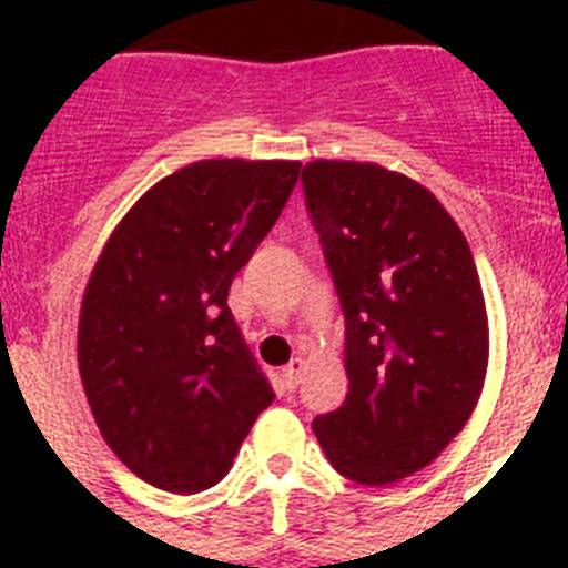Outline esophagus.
I'll use <instances>...</instances> for the list:
<instances>
[{
	"label": "esophagus",
	"instance_id": "34e87169",
	"mask_svg": "<svg viewBox=\"0 0 568 568\" xmlns=\"http://www.w3.org/2000/svg\"><path fill=\"white\" fill-rule=\"evenodd\" d=\"M303 368H306V359H303V356H294L292 363H288V365H285V368H283L285 386H288V388H297V383H301Z\"/></svg>",
	"mask_w": 568,
	"mask_h": 568
}]
</instances>
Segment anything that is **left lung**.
<instances>
[{
  "label": "left lung",
  "instance_id": "obj_1",
  "mask_svg": "<svg viewBox=\"0 0 568 568\" xmlns=\"http://www.w3.org/2000/svg\"><path fill=\"white\" fill-rule=\"evenodd\" d=\"M303 196L345 312V404L312 422L338 475L395 484L466 427L489 359L475 256L445 205L404 173L310 162Z\"/></svg>",
  "mask_w": 568,
  "mask_h": 568
}]
</instances>
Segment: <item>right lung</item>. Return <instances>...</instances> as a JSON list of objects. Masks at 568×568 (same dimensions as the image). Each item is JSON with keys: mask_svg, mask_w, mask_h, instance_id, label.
<instances>
[{"mask_svg": "<svg viewBox=\"0 0 568 568\" xmlns=\"http://www.w3.org/2000/svg\"><path fill=\"white\" fill-rule=\"evenodd\" d=\"M297 173L301 162H194L155 182L102 247L79 374L102 439L155 489L217 484L274 400L226 297Z\"/></svg>", "mask_w": 568, "mask_h": 568, "instance_id": "add662e5", "label": "right lung"}]
</instances>
